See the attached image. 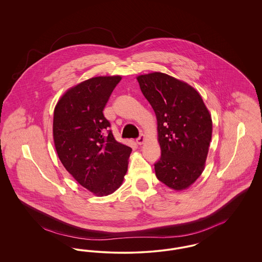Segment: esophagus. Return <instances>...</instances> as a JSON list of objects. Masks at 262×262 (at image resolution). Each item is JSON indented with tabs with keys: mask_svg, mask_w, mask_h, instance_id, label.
Here are the masks:
<instances>
[{
	"mask_svg": "<svg viewBox=\"0 0 262 262\" xmlns=\"http://www.w3.org/2000/svg\"><path fill=\"white\" fill-rule=\"evenodd\" d=\"M144 141H145V136H144V135H141V136L138 137L137 139V143L138 145L143 144V143H144Z\"/></svg>",
	"mask_w": 262,
	"mask_h": 262,
	"instance_id": "obj_1",
	"label": "esophagus"
}]
</instances>
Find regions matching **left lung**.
<instances>
[{
	"label": "left lung",
	"instance_id": "8db88e82",
	"mask_svg": "<svg viewBox=\"0 0 262 262\" xmlns=\"http://www.w3.org/2000/svg\"><path fill=\"white\" fill-rule=\"evenodd\" d=\"M137 79L157 119L161 158L154 165L156 177L174 190L188 188L205 167L211 115L199 91L183 80L157 72Z\"/></svg>",
	"mask_w": 262,
	"mask_h": 262
}]
</instances>
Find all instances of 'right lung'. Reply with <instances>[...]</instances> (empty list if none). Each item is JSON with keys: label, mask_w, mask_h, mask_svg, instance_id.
I'll return each instance as SVG.
<instances>
[{"label": "right lung", "mask_w": 262, "mask_h": 262, "mask_svg": "<svg viewBox=\"0 0 262 262\" xmlns=\"http://www.w3.org/2000/svg\"><path fill=\"white\" fill-rule=\"evenodd\" d=\"M121 79V75L86 79L69 88L54 110L57 154L75 181L96 196L109 195L122 186L132 153L107 130L111 125L103 114Z\"/></svg>", "instance_id": "obj_1"}]
</instances>
